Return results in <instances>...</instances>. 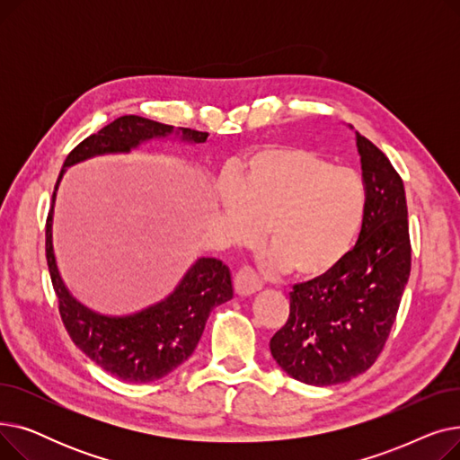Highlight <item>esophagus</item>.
<instances>
[{
  "instance_id": "1",
  "label": "esophagus",
  "mask_w": 460,
  "mask_h": 460,
  "mask_svg": "<svg viewBox=\"0 0 460 460\" xmlns=\"http://www.w3.org/2000/svg\"><path fill=\"white\" fill-rule=\"evenodd\" d=\"M262 288V281L250 267H243L234 276V291L240 296H252Z\"/></svg>"
}]
</instances>
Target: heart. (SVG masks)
I'll return each instance as SVG.
<instances>
[{"label":"heart","instance_id":"obj_1","mask_svg":"<svg viewBox=\"0 0 460 460\" xmlns=\"http://www.w3.org/2000/svg\"><path fill=\"white\" fill-rule=\"evenodd\" d=\"M366 201L364 182L350 169L300 147L255 153L238 184L217 196L234 243L255 244L264 229L270 267L302 278L324 276L347 257Z\"/></svg>","mask_w":460,"mask_h":460}]
</instances>
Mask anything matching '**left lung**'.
I'll return each mask as SVG.
<instances>
[{"label":"left lung","mask_w":460,"mask_h":460,"mask_svg":"<svg viewBox=\"0 0 460 460\" xmlns=\"http://www.w3.org/2000/svg\"><path fill=\"white\" fill-rule=\"evenodd\" d=\"M354 134L367 199L358 243L333 270L295 285L287 324L270 340L276 364L311 385L349 382L375 364L410 278L402 181L378 147Z\"/></svg>","instance_id":"1"}]
</instances>
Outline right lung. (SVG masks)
I'll list each match as a JSON object with an SVG mask.
<instances>
[{
    "label": "right lung",
    "mask_w": 460,
    "mask_h": 460,
    "mask_svg": "<svg viewBox=\"0 0 460 460\" xmlns=\"http://www.w3.org/2000/svg\"><path fill=\"white\" fill-rule=\"evenodd\" d=\"M207 137V132L175 128L139 115H123L84 139L66 156L59 173L46 222V261L61 319L75 345L96 366L120 380L155 382L184 364L201 340L210 311L233 298L231 270L220 259L199 257L160 302L128 315H104L94 311L68 291L58 267L54 252L58 188L68 167L89 158L128 155L155 139L198 145Z\"/></svg>",
    "instance_id": "1"
}]
</instances>
